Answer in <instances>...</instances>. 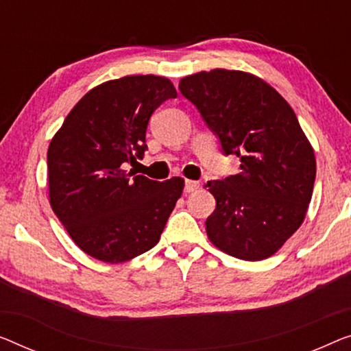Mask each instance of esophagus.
Wrapping results in <instances>:
<instances>
[{
    "label": "esophagus",
    "instance_id": "34e87169",
    "mask_svg": "<svg viewBox=\"0 0 351 351\" xmlns=\"http://www.w3.org/2000/svg\"><path fill=\"white\" fill-rule=\"evenodd\" d=\"M198 181H192V180H186L184 181V192H193V191H197L198 189Z\"/></svg>",
    "mask_w": 351,
    "mask_h": 351
}]
</instances>
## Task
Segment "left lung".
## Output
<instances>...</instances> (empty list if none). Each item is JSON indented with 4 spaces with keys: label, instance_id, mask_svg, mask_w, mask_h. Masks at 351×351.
Returning a JSON list of instances; mask_svg holds the SVG:
<instances>
[{
    "label": "left lung",
    "instance_id": "obj_1",
    "mask_svg": "<svg viewBox=\"0 0 351 351\" xmlns=\"http://www.w3.org/2000/svg\"><path fill=\"white\" fill-rule=\"evenodd\" d=\"M182 96L237 156L239 173L208 181L216 209L209 241L232 257L255 261L282 247L304 221L315 181V156L295 112L273 86L241 71L184 77Z\"/></svg>",
    "mask_w": 351,
    "mask_h": 351
}]
</instances>
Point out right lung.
<instances>
[{
    "label": "right lung",
    "instance_id": "obj_1",
    "mask_svg": "<svg viewBox=\"0 0 351 351\" xmlns=\"http://www.w3.org/2000/svg\"><path fill=\"white\" fill-rule=\"evenodd\" d=\"M176 90L169 78L129 75L93 88L51 138L50 205L83 252L123 263L153 249L184 189L125 171L142 159L154 110Z\"/></svg>",
    "mask_w": 351,
    "mask_h": 351
}]
</instances>
